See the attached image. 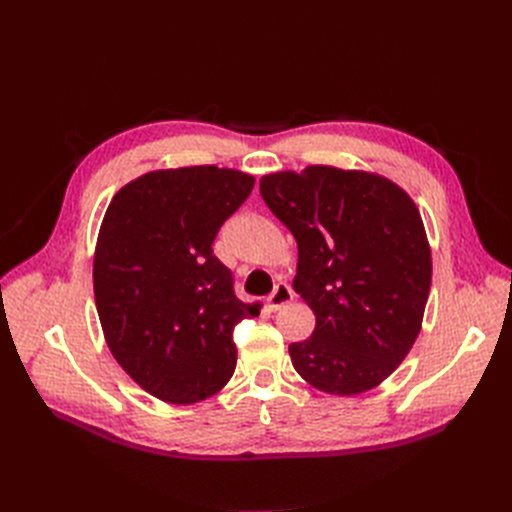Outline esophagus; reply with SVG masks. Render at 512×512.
I'll use <instances>...</instances> for the list:
<instances>
[{
	"label": "esophagus",
	"mask_w": 512,
	"mask_h": 512,
	"mask_svg": "<svg viewBox=\"0 0 512 512\" xmlns=\"http://www.w3.org/2000/svg\"><path fill=\"white\" fill-rule=\"evenodd\" d=\"M294 297V292L288 284H277L275 290L267 297V305L271 312H277V309H282L286 303H290Z\"/></svg>",
	"instance_id": "obj_1"
}]
</instances>
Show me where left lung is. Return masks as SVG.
I'll return each instance as SVG.
<instances>
[{
	"mask_svg": "<svg viewBox=\"0 0 512 512\" xmlns=\"http://www.w3.org/2000/svg\"><path fill=\"white\" fill-rule=\"evenodd\" d=\"M260 194L297 239L294 290L312 307V337L290 344L318 391L359 395L406 359L425 314L431 250L414 200L391 179L307 166L265 175Z\"/></svg>",
	"mask_w": 512,
	"mask_h": 512,
	"instance_id": "8db88e82",
	"label": "left lung"
}]
</instances>
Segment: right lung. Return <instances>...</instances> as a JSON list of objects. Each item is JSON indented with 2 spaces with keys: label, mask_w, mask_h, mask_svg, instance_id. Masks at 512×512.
<instances>
[{
  "label": "right lung",
  "mask_w": 512,
  "mask_h": 512,
  "mask_svg": "<svg viewBox=\"0 0 512 512\" xmlns=\"http://www.w3.org/2000/svg\"><path fill=\"white\" fill-rule=\"evenodd\" d=\"M254 177L218 166L153 170L113 196L98 232L94 294L123 371L170 404L224 389L237 365L232 331L258 305L235 297L213 254L220 226Z\"/></svg>",
  "instance_id": "right-lung-1"
}]
</instances>
